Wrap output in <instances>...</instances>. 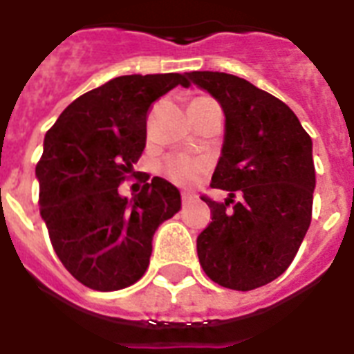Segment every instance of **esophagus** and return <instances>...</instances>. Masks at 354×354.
<instances>
[{"instance_id":"1","label":"esophagus","mask_w":354,"mask_h":354,"mask_svg":"<svg viewBox=\"0 0 354 354\" xmlns=\"http://www.w3.org/2000/svg\"><path fill=\"white\" fill-rule=\"evenodd\" d=\"M193 200H194L193 194H189V193H183V194H182V202H183V205H187L189 202H193Z\"/></svg>"}]
</instances>
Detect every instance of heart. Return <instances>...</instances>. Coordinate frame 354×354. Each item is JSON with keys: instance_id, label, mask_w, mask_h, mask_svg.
I'll return each mask as SVG.
<instances>
[{"instance_id": "b5f03b06", "label": "heart", "mask_w": 354, "mask_h": 354, "mask_svg": "<svg viewBox=\"0 0 354 354\" xmlns=\"http://www.w3.org/2000/svg\"><path fill=\"white\" fill-rule=\"evenodd\" d=\"M205 171V163L202 160H194L189 156H172L165 161L163 172L171 182L178 185H191L198 180V176Z\"/></svg>"}]
</instances>
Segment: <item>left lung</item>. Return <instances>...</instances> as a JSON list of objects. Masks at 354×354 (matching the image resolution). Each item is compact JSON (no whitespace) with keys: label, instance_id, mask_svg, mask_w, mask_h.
Masks as SVG:
<instances>
[{"label":"left lung","instance_id":"left-lung-1","mask_svg":"<svg viewBox=\"0 0 354 354\" xmlns=\"http://www.w3.org/2000/svg\"><path fill=\"white\" fill-rule=\"evenodd\" d=\"M187 77L226 118L211 187L230 194L226 204L202 196L213 216L196 239L200 264L221 286L253 290L290 266L310 226L313 139L285 102L241 77L218 71Z\"/></svg>","mask_w":354,"mask_h":354}]
</instances>
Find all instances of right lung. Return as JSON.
<instances>
[{
	"mask_svg": "<svg viewBox=\"0 0 354 354\" xmlns=\"http://www.w3.org/2000/svg\"><path fill=\"white\" fill-rule=\"evenodd\" d=\"M178 84L189 82L180 73L115 77L75 99L46 133L40 215L66 270L93 290L141 279L156 230L182 207L180 191L160 176L132 200L118 191L145 149L150 104Z\"/></svg>",
	"mask_w": 354,
	"mask_h": 354,
	"instance_id": "add662e5",
	"label": "right lung"
}]
</instances>
